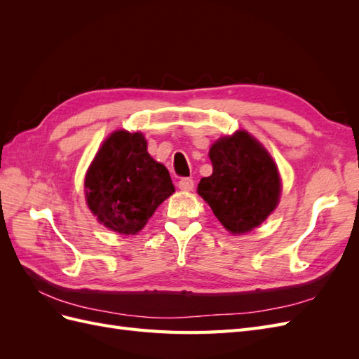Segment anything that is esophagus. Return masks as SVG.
I'll return each instance as SVG.
<instances>
[{
    "label": "esophagus",
    "mask_w": 359,
    "mask_h": 359,
    "mask_svg": "<svg viewBox=\"0 0 359 359\" xmlns=\"http://www.w3.org/2000/svg\"><path fill=\"white\" fill-rule=\"evenodd\" d=\"M178 187H180V190L190 191V190H193V187H194V181H193L191 178H181V180L178 181Z\"/></svg>",
    "instance_id": "34e87169"
}]
</instances>
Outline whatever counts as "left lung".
Listing matches in <instances>:
<instances>
[{"mask_svg":"<svg viewBox=\"0 0 359 359\" xmlns=\"http://www.w3.org/2000/svg\"><path fill=\"white\" fill-rule=\"evenodd\" d=\"M208 156L212 173L201 180L198 193L231 233L253 231L280 201L281 182L273 157L245 130L215 140Z\"/></svg>","mask_w":359,"mask_h":359,"instance_id":"left-lung-1","label":"left lung"}]
</instances>
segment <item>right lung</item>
<instances>
[{"label":"right lung","mask_w":359,"mask_h":359,"mask_svg":"<svg viewBox=\"0 0 359 359\" xmlns=\"http://www.w3.org/2000/svg\"><path fill=\"white\" fill-rule=\"evenodd\" d=\"M83 186L97 220L121 235L142 231L157 206L175 191L169 170L148 154L144 135L126 130L104 140Z\"/></svg>","instance_id":"obj_1"}]
</instances>
